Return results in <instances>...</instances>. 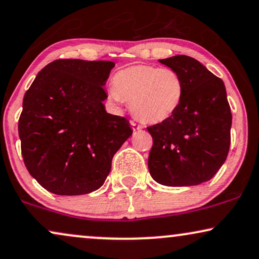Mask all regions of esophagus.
Listing matches in <instances>:
<instances>
[{
  "label": "esophagus",
  "instance_id": "esophagus-1",
  "mask_svg": "<svg viewBox=\"0 0 259 259\" xmlns=\"http://www.w3.org/2000/svg\"><path fill=\"white\" fill-rule=\"evenodd\" d=\"M130 124H132L134 132H141V130H143V127H144L143 125H141V124L136 123L135 120H130Z\"/></svg>",
  "mask_w": 259,
  "mask_h": 259
}]
</instances>
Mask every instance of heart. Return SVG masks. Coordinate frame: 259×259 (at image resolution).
<instances>
[{
    "mask_svg": "<svg viewBox=\"0 0 259 259\" xmlns=\"http://www.w3.org/2000/svg\"><path fill=\"white\" fill-rule=\"evenodd\" d=\"M109 97L132 103V111L146 123H162L173 117L185 97V84L173 68L133 65L117 72Z\"/></svg>",
    "mask_w": 259,
    "mask_h": 259,
    "instance_id": "b5f03b06",
    "label": "heart"
}]
</instances>
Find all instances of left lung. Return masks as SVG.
<instances>
[{
	"label": "left lung",
	"instance_id": "1",
	"mask_svg": "<svg viewBox=\"0 0 259 259\" xmlns=\"http://www.w3.org/2000/svg\"><path fill=\"white\" fill-rule=\"evenodd\" d=\"M158 61L181 75L185 97L171 118L147 127L153 137L149 173L170 187L200 185L214 177L229 154L232 115L225 85L187 55Z\"/></svg>",
	"mask_w": 259,
	"mask_h": 259
}]
</instances>
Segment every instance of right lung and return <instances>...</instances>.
<instances>
[{"mask_svg": "<svg viewBox=\"0 0 259 259\" xmlns=\"http://www.w3.org/2000/svg\"><path fill=\"white\" fill-rule=\"evenodd\" d=\"M113 67L112 61L54 60L27 90L19 119L21 153L48 192L81 195L102 187L113 155L133 135L129 120L103 104Z\"/></svg>", "mask_w": 259, "mask_h": 259, "instance_id": "add662e5", "label": "right lung"}]
</instances>
